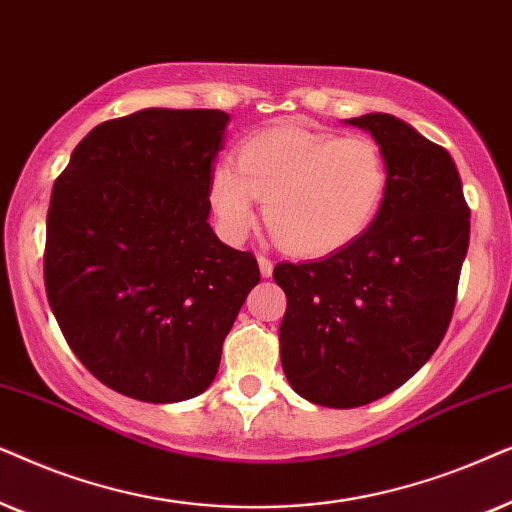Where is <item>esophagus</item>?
<instances>
[{
  "instance_id": "34e87169",
  "label": "esophagus",
  "mask_w": 512,
  "mask_h": 512,
  "mask_svg": "<svg viewBox=\"0 0 512 512\" xmlns=\"http://www.w3.org/2000/svg\"><path fill=\"white\" fill-rule=\"evenodd\" d=\"M257 264H260V274H262V278H269L271 274H274V262H271L269 257L260 255V257H257Z\"/></svg>"
}]
</instances>
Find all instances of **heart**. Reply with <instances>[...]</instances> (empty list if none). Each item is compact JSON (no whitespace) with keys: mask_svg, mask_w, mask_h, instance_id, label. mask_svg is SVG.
I'll return each mask as SVG.
<instances>
[{"mask_svg":"<svg viewBox=\"0 0 512 512\" xmlns=\"http://www.w3.org/2000/svg\"><path fill=\"white\" fill-rule=\"evenodd\" d=\"M388 192V166L370 138H342L302 124H281L243 140L236 166L215 163L208 203L217 231L243 241L264 222L285 250L323 257L370 229Z\"/></svg>","mask_w":512,"mask_h":512,"instance_id":"b5f03b06","label":"heart"}]
</instances>
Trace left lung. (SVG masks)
<instances>
[{
  "instance_id": "obj_1",
  "label": "left lung",
  "mask_w": 512,
  "mask_h": 512,
  "mask_svg": "<svg viewBox=\"0 0 512 512\" xmlns=\"http://www.w3.org/2000/svg\"><path fill=\"white\" fill-rule=\"evenodd\" d=\"M367 131L388 166L370 229L325 260L281 262V363L290 386L323 407H360L403 386L445 337L468 252L470 208L452 156L391 114Z\"/></svg>"
}]
</instances>
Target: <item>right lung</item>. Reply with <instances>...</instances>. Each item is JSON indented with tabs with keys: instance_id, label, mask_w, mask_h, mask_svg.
Listing matches in <instances>:
<instances>
[{
	"instance_id": "add662e5",
	"label": "right lung",
	"mask_w": 512,
	"mask_h": 512,
	"mask_svg": "<svg viewBox=\"0 0 512 512\" xmlns=\"http://www.w3.org/2000/svg\"><path fill=\"white\" fill-rule=\"evenodd\" d=\"M229 114L140 109L95 126L53 185L44 283L81 365L142 403L213 384L224 337L260 283L252 252L208 224Z\"/></svg>"
}]
</instances>
